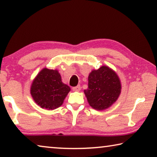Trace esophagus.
<instances>
[{
  "label": "esophagus",
  "mask_w": 157,
  "mask_h": 157,
  "mask_svg": "<svg viewBox=\"0 0 157 157\" xmlns=\"http://www.w3.org/2000/svg\"><path fill=\"white\" fill-rule=\"evenodd\" d=\"M72 89H73V91H80L81 87H80V86H79V85H78L77 86L73 87Z\"/></svg>",
  "instance_id": "obj_1"
}]
</instances>
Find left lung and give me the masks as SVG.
Wrapping results in <instances>:
<instances>
[{"label":"left lung","mask_w":157,"mask_h":157,"mask_svg":"<svg viewBox=\"0 0 157 157\" xmlns=\"http://www.w3.org/2000/svg\"><path fill=\"white\" fill-rule=\"evenodd\" d=\"M88 80V89L84 93L89 105L94 109L102 111L109 108L120 96V78L109 66H102L98 70H93Z\"/></svg>","instance_id":"left-lung-1"}]
</instances>
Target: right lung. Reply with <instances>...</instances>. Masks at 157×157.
<instances>
[{
    "mask_svg": "<svg viewBox=\"0 0 157 157\" xmlns=\"http://www.w3.org/2000/svg\"><path fill=\"white\" fill-rule=\"evenodd\" d=\"M70 91V87L62 82L58 70L47 68L37 74L30 86L34 102L48 110L55 109L62 105Z\"/></svg>",
    "mask_w": 157,
    "mask_h": 157,
    "instance_id": "add662e5",
    "label": "right lung"
}]
</instances>
